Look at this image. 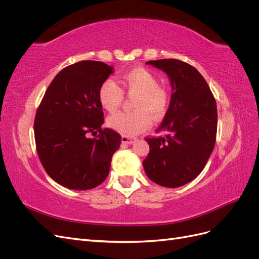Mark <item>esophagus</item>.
I'll return each instance as SVG.
<instances>
[{
    "label": "esophagus",
    "mask_w": 259,
    "mask_h": 259,
    "mask_svg": "<svg viewBox=\"0 0 259 259\" xmlns=\"http://www.w3.org/2000/svg\"><path fill=\"white\" fill-rule=\"evenodd\" d=\"M136 140L134 137H130V136H122L121 142L122 144H126V145H132Z\"/></svg>",
    "instance_id": "esophagus-1"
}]
</instances>
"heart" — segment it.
<instances>
[{
  "mask_svg": "<svg viewBox=\"0 0 259 259\" xmlns=\"http://www.w3.org/2000/svg\"><path fill=\"white\" fill-rule=\"evenodd\" d=\"M122 88L132 94H137L133 103L132 112H117L108 119V125L124 136H135L151 126L152 119L160 120L165 115L169 97L161 88L158 76L148 69L137 67L120 75ZM100 106L109 112H114L123 100V91L117 82L108 77L98 90Z\"/></svg>",
  "mask_w": 259,
  "mask_h": 259,
  "instance_id": "obj_1",
  "label": "heart"
}]
</instances>
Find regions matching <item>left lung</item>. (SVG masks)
I'll use <instances>...</instances> for the list:
<instances>
[{"mask_svg": "<svg viewBox=\"0 0 259 259\" xmlns=\"http://www.w3.org/2000/svg\"><path fill=\"white\" fill-rule=\"evenodd\" d=\"M163 70L171 84L167 111L156 132L146 137L150 147L143 165L149 179L167 188L190 183L204 168L217 133V106L205 79L191 65L178 59L146 62Z\"/></svg>", "mask_w": 259, "mask_h": 259, "instance_id": "1", "label": "left lung"}]
</instances>
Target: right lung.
Segmentation results:
<instances>
[{
    "label": "right lung",
    "mask_w": 259,
    "mask_h": 259,
    "mask_svg": "<svg viewBox=\"0 0 259 259\" xmlns=\"http://www.w3.org/2000/svg\"><path fill=\"white\" fill-rule=\"evenodd\" d=\"M113 68L82 60L62 69L46 90L34 117L37 155L46 173L73 190L105 182L121 135L103 128L98 90ZM89 135L94 137L91 139Z\"/></svg>",
    "instance_id": "add662e5"
}]
</instances>
